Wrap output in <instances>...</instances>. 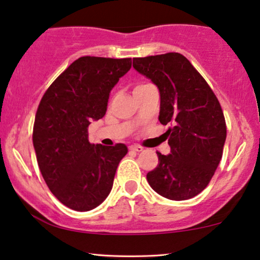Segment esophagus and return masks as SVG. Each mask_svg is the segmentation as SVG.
<instances>
[{"instance_id":"1","label":"esophagus","mask_w":260,"mask_h":260,"mask_svg":"<svg viewBox=\"0 0 260 260\" xmlns=\"http://www.w3.org/2000/svg\"><path fill=\"white\" fill-rule=\"evenodd\" d=\"M130 150H134L136 152H141L143 151V147H141V145H130Z\"/></svg>"}]
</instances>
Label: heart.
<instances>
[{
    "instance_id": "obj_1",
    "label": "heart",
    "mask_w": 260,
    "mask_h": 260,
    "mask_svg": "<svg viewBox=\"0 0 260 260\" xmlns=\"http://www.w3.org/2000/svg\"><path fill=\"white\" fill-rule=\"evenodd\" d=\"M145 85H148V84H145ZM145 85H138V86H136L135 88H140V87H142V86H145Z\"/></svg>"
}]
</instances>
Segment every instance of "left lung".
Returning <instances> with one entry per match:
<instances>
[{
	"mask_svg": "<svg viewBox=\"0 0 260 260\" xmlns=\"http://www.w3.org/2000/svg\"><path fill=\"white\" fill-rule=\"evenodd\" d=\"M134 69L158 87V120L170 124V154L157 152L158 165L147 174L156 193L169 200L197 197L207 187L222 157L226 122L214 92L180 53L134 58Z\"/></svg>",
	"mask_w": 260,
	"mask_h": 260,
	"instance_id": "1",
	"label": "left lung"
}]
</instances>
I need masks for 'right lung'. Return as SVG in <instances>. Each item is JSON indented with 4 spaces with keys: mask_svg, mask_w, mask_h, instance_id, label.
<instances>
[{
    "mask_svg": "<svg viewBox=\"0 0 260 260\" xmlns=\"http://www.w3.org/2000/svg\"><path fill=\"white\" fill-rule=\"evenodd\" d=\"M131 69V58L81 56L45 92L33 127L39 168L58 200L78 212L108 198L127 148L88 142V125L105 116L110 92Z\"/></svg>",
    "mask_w": 260,
    "mask_h": 260,
    "instance_id": "1",
    "label": "right lung"
}]
</instances>
